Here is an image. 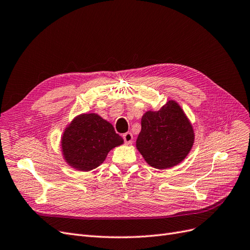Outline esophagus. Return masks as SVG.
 <instances>
[{"label": "esophagus", "mask_w": 250, "mask_h": 250, "mask_svg": "<svg viewBox=\"0 0 250 250\" xmlns=\"http://www.w3.org/2000/svg\"><path fill=\"white\" fill-rule=\"evenodd\" d=\"M123 139H124V141H125V144H131L132 142H133V135H132V133H130V132H127V133H125L124 135H123Z\"/></svg>", "instance_id": "34e87169"}]
</instances>
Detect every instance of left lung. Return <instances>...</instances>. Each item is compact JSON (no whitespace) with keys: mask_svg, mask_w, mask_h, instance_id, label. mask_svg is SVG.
Instances as JSON below:
<instances>
[{"mask_svg":"<svg viewBox=\"0 0 250 250\" xmlns=\"http://www.w3.org/2000/svg\"><path fill=\"white\" fill-rule=\"evenodd\" d=\"M193 141L188 118L178 104L169 101L159 111H148L142 116L136 146L150 166L166 169L186 158Z\"/></svg>","mask_w":250,"mask_h":250,"instance_id":"left-lung-1","label":"left lung"}]
</instances>
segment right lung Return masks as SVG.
<instances>
[{
	"label": "right lung",
	"instance_id": "obj_1",
	"mask_svg": "<svg viewBox=\"0 0 250 250\" xmlns=\"http://www.w3.org/2000/svg\"><path fill=\"white\" fill-rule=\"evenodd\" d=\"M123 142L111 124L96 114H83L64 132L62 149L70 166L88 171L101 165L108 152Z\"/></svg>",
	"mask_w": 250,
	"mask_h": 250
}]
</instances>
